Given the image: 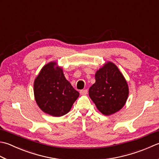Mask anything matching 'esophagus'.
I'll return each mask as SVG.
<instances>
[{
    "label": "esophagus",
    "instance_id": "1",
    "mask_svg": "<svg viewBox=\"0 0 159 159\" xmlns=\"http://www.w3.org/2000/svg\"><path fill=\"white\" fill-rule=\"evenodd\" d=\"M80 94L81 95H86L88 94V89H83L80 91Z\"/></svg>",
    "mask_w": 159,
    "mask_h": 159
}]
</instances>
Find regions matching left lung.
I'll return each instance as SVG.
<instances>
[{
  "label": "left lung",
  "mask_w": 159,
  "mask_h": 159,
  "mask_svg": "<svg viewBox=\"0 0 159 159\" xmlns=\"http://www.w3.org/2000/svg\"><path fill=\"white\" fill-rule=\"evenodd\" d=\"M96 82L89 89V96L99 111L110 116L125 105L129 95L127 80L119 68L108 61L96 71Z\"/></svg>",
  "instance_id": "8db88e82"
}]
</instances>
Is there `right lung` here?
Segmentation results:
<instances>
[{
    "label": "right lung",
    "mask_w": 159,
    "mask_h": 159,
    "mask_svg": "<svg viewBox=\"0 0 159 159\" xmlns=\"http://www.w3.org/2000/svg\"><path fill=\"white\" fill-rule=\"evenodd\" d=\"M35 101L43 112L52 116H62L70 111L79 92L65 79L57 62L45 65L34 83Z\"/></svg>",
    "instance_id": "add662e5"
}]
</instances>
